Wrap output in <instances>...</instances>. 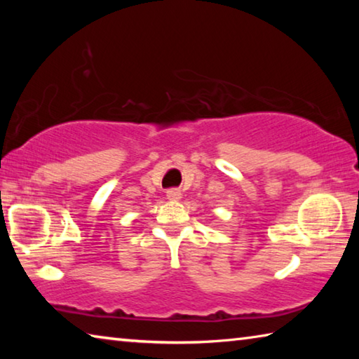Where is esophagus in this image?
<instances>
[{"instance_id": "1", "label": "esophagus", "mask_w": 359, "mask_h": 359, "mask_svg": "<svg viewBox=\"0 0 359 359\" xmlns=\"http://www.w3.org/2000/svg\"><path fill=\"white\" fill-rule=\"evenodd\" d=\"M166 196L168 199H171V201H177V199H180V190L179 188H169V190L166 191Z\"/></svg>"}]
</instances>
